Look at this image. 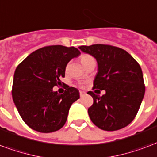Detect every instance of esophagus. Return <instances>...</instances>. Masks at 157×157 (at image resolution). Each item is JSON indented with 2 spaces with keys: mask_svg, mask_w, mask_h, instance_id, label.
Returning a JSON list of instances; mask_svg holds the SVG:
<instances>
[{
  "mask_svg": "<svg viewBox=\"0 0 157 157\" xmlns=\"http://www.w3.org/2000/svg\"><path fill=\"white\" fill-rule=\"evenodd\" d=\"M79 94H80V97H83L84 95H86V93L84 91H80Z\"/></svg>",
  "mask_w": 157,
  "mask_h": 157,
  "instance_id": "34e87169",
  "label": "esophagus"
}]
</instances>
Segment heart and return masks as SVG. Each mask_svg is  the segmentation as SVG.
Segmentation results:
<instances>
[{
  "label": "heart",
  "mask_w": 157,
  "mask_h": 157,
  "mask_svg": "<svg viewBox=\"0 0 157 157\" xmlns=\"http://www.w3.org/2000/svg\"><path fill=\"white\" fill-rule=\"evenodd\" d=\"M91 59H93L92 56L88 55H81V57H80V60H81V63H83V65L89 60H91Z\"/></svg>",
  "instance_id": "heart-1"
}]
</instances>
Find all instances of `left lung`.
<instances>
[{
	"instance_id": "8db88e82",
	"label": "left lung",
	"mask_w": 157,
	"mask_h": 157,
	"mask_svg": "<svg viewBox=\"0 0 157 157\" xmlns=\"http://www.w3.org/2000/svg\"><path fill=\"white\" fill-rule=\"evenodd\" d=\"M98 63L94 88L105 90L100 97L89 91L94 104L88 109L91 121L104 131H117L132 122L145 94L140 65L124 49L107 44L79 46Z\"/></svg>"
}]
</instances>
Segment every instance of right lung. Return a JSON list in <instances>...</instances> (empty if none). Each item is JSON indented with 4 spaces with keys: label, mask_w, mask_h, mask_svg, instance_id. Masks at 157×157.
I'll return each instance as SVG.
<instances>
[{
    "label": "right lung",
    "mask_w": 157,
    "mask_h": 157,
    "mask_svg": "<svg viewBox=\"0 0 157 157\" xmlns=\"http://www.w3.org/2000/svg\"><path fill=\"white\" fill-rule=\"evenodd\" d=\"M80 54L74 47L46 46L31 53L17 66L12 98L21 118L31 129L49 133L65 124L69 108L79 98V91L68 86L59 94L53 88L61 83L68 63Z\"/></svg>",
    "instance_id": "1"
}]
</instances>
